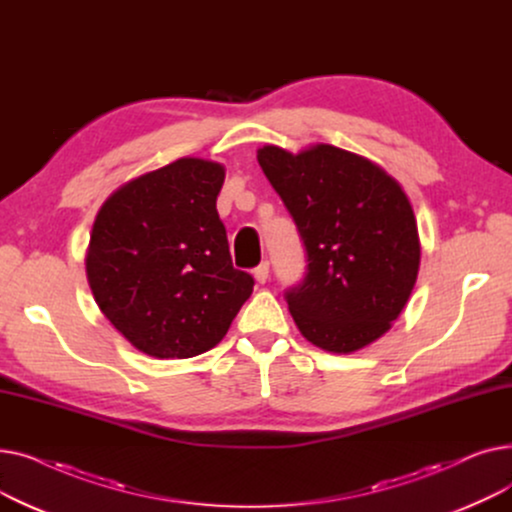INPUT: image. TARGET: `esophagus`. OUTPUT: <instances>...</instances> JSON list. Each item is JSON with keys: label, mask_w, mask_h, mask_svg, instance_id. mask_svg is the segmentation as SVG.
<instances>
[{"label": "esophagus", "mask_w": 512, "mask_h": 512, "mask_svg": "<svg viewBox=\"0 0 512 512\" xmlns=\"http://www.w3.org/2000/svg\"><path fill=\"white\" fill-rule=\"evenodd\" d=\"M253 276H255V280H257L259 284H265L267 278H270V263L261 261V263L255 267V270H253Z\"/></svg>", "instance_id": "1"}]
</instances>
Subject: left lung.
Here are the masks:
<instances>
[{
    "label": "left lung",
    "mask_w": 512,
    "mask_h": 512,
    "mask_svg": "<svg viewBox=\"0 0 512 512\" xmlns=\"http://www.w3.org/2000/svg\"><path fill=\"white\" fill-rule=\"evenodd\" d=\"M257 161L307 251L303 282L286 290L301 334L338 355L384 336L411 297L421 259L402 186L367 157L326 143L301 153L265 145Z\"/></svg>",
    "instance_id": "1"
}]
</instances>
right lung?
Masks as SVG:
<instances>
[{"label": "right lung", "mask_w": 512, "mask_h": 512, "mask_svg": "<svg viewBox=\"0 0 512 512\" xmlns=\"http://www.w3.org/2000/svg\"><path fill=\"white\" fill-rule=\"evenodd\" d=\"M226 170L180 157L122 184L101 205L87 280L112 326L155 359L197 357L218 344L255 280L234 270L215 201Z\"/></svg>", "instance_id": "right-lung-1"}]
</instances>
